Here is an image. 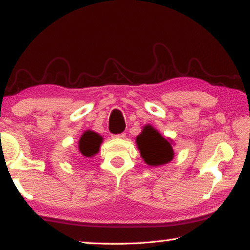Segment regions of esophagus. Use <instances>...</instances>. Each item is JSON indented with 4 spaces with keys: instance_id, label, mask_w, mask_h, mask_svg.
<instances>
[{
    "instance_id": "1",
    "label": "esophagus",
    "mask_w": 250,
    "mask_h": 250,
    "mask_svg": "<svg viewBox=\"0 0 250 250\" xmlns=\"http://www.w3.org/2000/svg\"><path fill=\"white\" fill-rule=\"evenodd\" d=\"M117 138H121V139H124V138H125V133L124 132V133H120V134H118V136H116Z\"/></svg>"
}]
</instances>
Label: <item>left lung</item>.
Wrapping results in <instances>:
<instances>
[{"mask_svg":"<svg viewBox=\"0 0 250 250\" xmlns=\"http://www.w3.org/2000/svg\"><path fill=\"white\" fill-rule=\"evenodd\" d=\"M136 142L142 159L152 167L168 164L175 154L171 144L150 125L144 126Z\"/></svg>","mask_w":250,"mask_h":250,"instance_id":"obj_1","label":"left lung"}]
</instances>
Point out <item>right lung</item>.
Listing matches in <instances>:
<instances>
[{"mask_svg":"<svg viewBox=\"0 0 250 250\" xmlns=\"http://www.w3.org/2000/svg\"><path fill=\"white\" fill-rule=\"evenodd\" d=\"M102 142V137L97 132L88 130L82 134L79 140V150L83 157L91 158L98 153Z\"/></svg>","mask_w":250,"mask_h":250,"instance_id":"add662e5","label":"right lung"}]
</instances>
